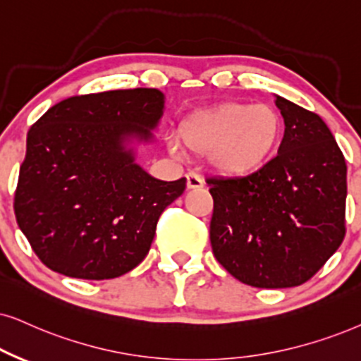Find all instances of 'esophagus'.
<instances>
[{
	"label": "esophagus",
	"mask_w": 361,
	"mask_h": 361,
	"mask_svg": "<svg viewBox=\"0 0 361 361\" xmlns=\"http://www.w3.org/2000/svg\"><path fill=\"white\" fill-rule=\"evenodd\" d=\"M186 186H188V190H198V188H203V178L198 175V173H188L186 175Z\"/></svg>",
	"instance_id": "34e87169"
}]
</instances>
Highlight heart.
I'll return each instance as SVG.
<instances>
[{
	"instance_id": "heart-1",
	"label": "heart",
	"mask_w": 361,
	"mask_h": 361,
	"mask_svg": "<svg viewBox=\"0 0 361 361\" xmlns=\"http://www.w3.org/2000/svg\"><path fill=\"white\" fill-rule=\"evenodd\" d=\"M181 140L191 152L207 154L218 173L245 178L262 170L280 147L285 125L267 104L223 103L202 109L181 123ZM171 153L183 154L175 135L166 138Z\"/></svg>"
}]
</instances>
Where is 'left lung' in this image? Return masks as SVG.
Returning a JSON list of instances; mask_svg holds the SVG:
<instances>
[{
  "label": "left lung",
  "mask_w": 361,
  "mask_h": 361,
  "mask_svg": "<svg viewBox=\"0 0 361 361\" xmlns=\"http://www.w3.org/2000/svg\"><path fill=\"white\" fill-rule=\"evenodd\" d=\"M278 154L245 178H209L214 258L257 288L308 281L345 238L346 163L317 113L275 94Z\"/></svg>",
  "instance_id": "obj_1"
}]
</instances>
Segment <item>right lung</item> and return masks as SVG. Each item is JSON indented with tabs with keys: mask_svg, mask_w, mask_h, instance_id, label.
<instances>
[{
	"mask_svg": "<svg viewBox=\"0 0 361 361\" xmlns=\"http://www.w3.org/2000/svg\"><path fill=\"white\" fill-rule=\"evenodd\" d=\"M165 109L154 88L71 97L31 126L15 214L49 270L109 280L143 262L159 214L186 188L136 163L133 141L149 143Z\"/></svg>",
	"mask_w": 361,
	"mask_h": 361,
	"instance_id": "add662e5",
	"label": "right lung"
}]
</instances>
